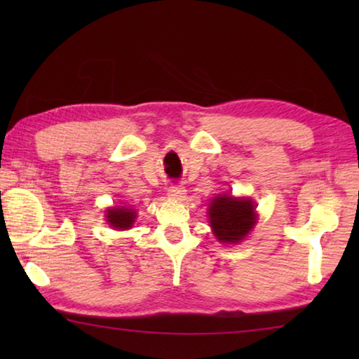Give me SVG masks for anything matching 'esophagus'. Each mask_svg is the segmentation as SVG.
I'll list each match as a JSON object with an SVG mask.
<instances>
[{"label": "esophagus", "mask_w": 359, "mask_h": 359, "mask_svg": "<svg viewBox=\"0 0 359 359\" xmlns=\"http://www.w3.org/2000/svg\"><path fill=\"white\" fill-rule=\"evenodd\" d=\"M187 190L182 185H172L168 188V196L174 199V201H182L185 198Z\"/></svg>", "instance_id": "esophagus-1"}]
</instances>
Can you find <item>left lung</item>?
Wrapping results in <instances>:
<instances>
[{
	"mask_svg": "<svg viewBox=\"0 0 359 359\" xmlns=\"http://www.w3.org/2000/svg\"><path fill=\"white\" fill-rule=\"evenodd\" d=\"M208 210L210 228L223 244H239L257 224V209L250 198L218 194L210 201Z\"/></svg>",
	"mask_w": 359,
	"mask_h": 359,
	"instance_id": "left-lung-1",
	"label": "left lung"
}]
</instances>
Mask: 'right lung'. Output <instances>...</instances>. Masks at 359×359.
Here are the masks:
<instances>
[{
    "instance_id": "add662e5",
    "label": "right lung",
    "mask_w": 359,
    "mask_h": 359,
    "mask_svg": "<svg viewBox=\"0 0 359 359\" xmlns=\"http://www.w3.org/2000/svg\"><path fill=\"white\" fill-rule=\"evenodd\" d=\"M136 220V210L131 208H125V205H120V208H109L106 210V222L111 224L112 228L118 231L130 229L133 223Z\"/></svg>"
}]
</instances>
